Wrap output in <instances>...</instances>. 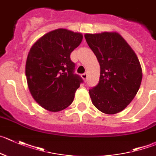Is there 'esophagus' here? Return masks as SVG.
<instances>
[{
    "label": "esophagus",
    "mask_w": 156,
    "mask_h": 156,
    "mask_svg": "<svg viewBox=\"0 0 156 156\" xmlns=\"http://www.w3.org/2000/svg\"><path fill=\"white\" fill-rule=\"evenodd\" d=\"M81 77H82L83 79L85 80L87 78V73H83L82 75H81Z\"/></svg>",
    "instance_id": "obj_1"
}]
</instances>
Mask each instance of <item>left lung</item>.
<instances>
[{"instance_id": "1", "label": "left lung", "mask_w": 156, "mask_h": 156, "mask_svg": "<svg viewBox=\"0 0 156 156\" xmlns=\"http://www.w3.org/2000/svg\"><path fill=\"white\" fill-rule=\"evenodd\" d=\"M84 37L100 66L99 83L89 90L92 103L103 113H118L131 103L140 87L142 71L139 59L119 33Z\"/></svg>"}]
</instances>
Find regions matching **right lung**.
I'll list each match as a JSON object with an SVG mask.
<instances>
[{
  "label": "right lung",
  "instance_id": "1",
  "mask_svg": "<svg viewBox=\"0 0 156 156\" xmlns=\"http://www.w3.org/2000/svg\"><path fill=\"white\" fill-rule=\"evenodd\" d=\"M82 40L81 33L60 28L44 34L31 47L25 74L30 94L44 109L59 112L73 101L83 80L73 73L70 53Z\"/></svg>",
  "mask_w": 156,
  "mask_h": 156
}]
</instances>
